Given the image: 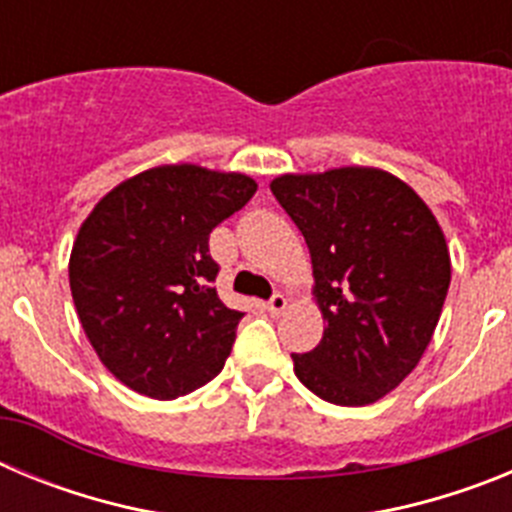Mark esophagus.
Instances as JSON below:
<instances>
[{
  "instance_id": "34e87169",
  "label": "esophagus",
  "mask_w": 512,
  "mask_h": 512,
  "mask_svg": "<svg viewBox=\"0 0 512 512\" xmlns=\"http://www.w3.org/2000/svg\"><path fill=\"white\" fill-rule=\"evenodd\" d=\"M287 305H289V302H287V297H284V295H279V292H277V295L271 297V300H269V305H266V307H269V312H271V315H274V318H277V315H282V312L287 310Z\"/></svg>"
}]
</instances>
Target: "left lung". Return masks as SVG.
<instances>
[{
	"label": "left lung",
	"mask_w": 512,
	"mask_h": 512,
	"mask_svg": "<svg viewBox=\"0 0 512 512\" xmlns=\"http://www.w3.org/2000/svg\"><path fill=\"white\" fill-rule=\"evenodd\" d=\"M312 259V297L325 330L292 354L307 390L359 408L418 366L451 282L449 246L431 207L395 174L341 166L269 184Z\"/></svg>",
	"instance_id": "obj_1"
}]
</instances>
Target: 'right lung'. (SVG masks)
Here are the masks:
<instances>
[{"label": "right lung", "mask_w": 512, "mask_h": 512, "mask_svg": "<svg viewBox=\"0 0 512 512\" xmlns=\"http://www.w3.org/2000/svg\"><path fill=\"white\" fill-rule=\"evenodd\" d=\"M253 192L235 171L156 166L81 223L69 259L76 315L99 361L138 395L176 400L223 372L243 312L212 287L210 233Z\"/></svg>", "instance_id": "obj_1"}]
</instances>
